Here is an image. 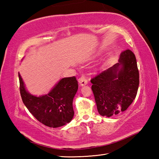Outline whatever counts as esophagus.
Instances as JSON below:
<instances>
[{"mask_svg": "<svg viewBox=\"0 0 159 159\" xmlns=\"http://www.w3.org/2000/svg\"><path fill=\"white\" fill-rule=\"evenodd\" d=\"M79 83L80 86H84V85H87L88 82H87V79H86V77L84 75H83L79 79Z\"/></svg>", "mask_w": 159, "mask_h": 159, "instance_id": "1", "label": "esophagus"}]
</instances>
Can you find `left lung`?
I'll return each instance as SVG.
<instances>
[{"instance_id":"1","label":"left lung","mask_w":159,"mask_h":159,"mask_svg":"<svg viewBox=\"0 0 159 159\" xmlns=\"http://www.w3.org/2000/svg\"><path fill=\"white\" fill-rule=\"evenodd\" d=\"M98 111L108 117L123 113L135 99L139 74L134 54L126 50L118 63L91 79Z\"/></svg>"}]
</instances>
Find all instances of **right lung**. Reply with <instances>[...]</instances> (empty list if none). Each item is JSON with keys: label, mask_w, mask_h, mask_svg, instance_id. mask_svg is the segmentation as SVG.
<instances>
[{"label": "right lung", "mask_w": 159, "mask_h": 159, "mask_svg": "<svg viewBox=\"0 0 159 159\" xmlns=\"http://www.w3.org/2000/svg\"><path fill=\"white\" fill-rule=\"evenodd\" d=\"M20 92L22 102L39 122L50 128L69 123L74 117V97L79 88L75 76L61 79L48 93L35 96L29 93L18 73Z\"/></svg>", "instance_id": "obj_1"}]
</instances>
